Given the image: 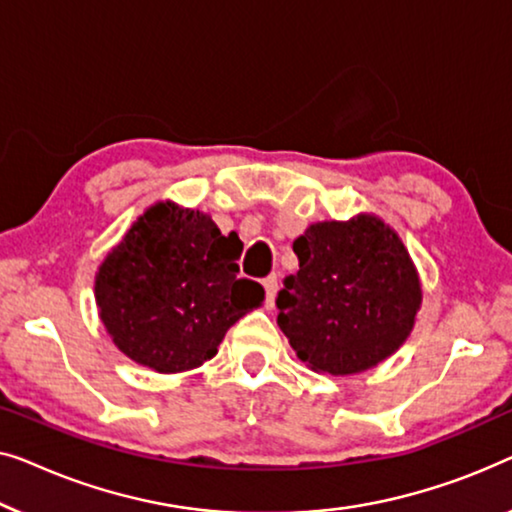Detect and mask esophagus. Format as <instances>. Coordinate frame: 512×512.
<instances>
[{
  "instance_id": "esophagus-1",
  "label": "esophagus",
  "mask_w": 512,
  "mask_h": 512,
  "mask_svg": "<svg viewBox=\"0 0 512 512\" xmlns=\"http://www.w3.org/2000/svg\"><path fill=\"white\" fill-rule=\"evenodd\" d=\"M264 285V292H266V306H273V299H276V292H278V276L276 273H271V276H266L262 280Z\"/></svg>"
}]
</instances>
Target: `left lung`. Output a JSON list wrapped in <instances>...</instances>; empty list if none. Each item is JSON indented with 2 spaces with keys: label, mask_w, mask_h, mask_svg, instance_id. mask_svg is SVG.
I'll return each instance as SVG.
<instances>
[{
  "label": "left lung",
  "mask_w": 512,
  "mask_h": 512,
  "mask_svg": "<svg viewBox=\"0 0 512 512\" xmlns=\"http://www.w3.org/2000/svg\"><path fill=\"white\" fill-rule=\"evenodd\" d=\"M299 271L278 292V327L313 371L350 376L397 352L422 287L399 234L376 215L315 222L294 241Z\"/></svg>",
  "instance_id": "obj_1"
}]
</instances>
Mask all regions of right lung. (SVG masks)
Returning a JSON list of instances; mask_svg holds the SVG:
<instances>
[{
  "mask_svg": "<svg viewBox=\"0 0 512 512\" xmlns=\"http://www.w3.org/2000/svg\"><path fill=\"white\" fill-rule=\"evenodd\" d=\"M241 250L211 215L171 201L150 206L95 278L99 315L120 352L160 373L215 357L227 329L264 301L262 285L236 276Z\"/></svg>",
  "mask_w": 512,
  "mask_h": 512,
  "instance_id": "obj_1",
  "label": "right lung"
}]
</instances>
